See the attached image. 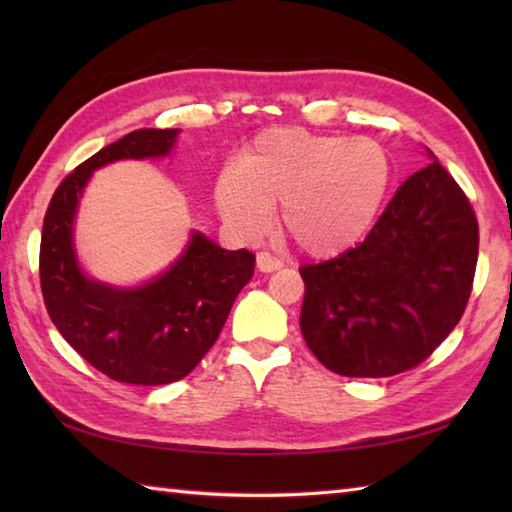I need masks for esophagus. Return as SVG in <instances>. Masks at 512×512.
<instances>
[{"label": "esophagus", "mask_w": 512, "mask_h": 512, "mask_svg": "<svg viewBox=\"0 0 512 512\" xmlns=\"http://www.w3.org/2000/svg\"><path fill=\"white\" fill-rule=\"evenodd\" d=\"M281 266H284V262H281V259H277L275 255L266 253V250H262V253H257V268L262 270V273H273V270H279Z\"/></svg>", "instance_id": "esophagus-1"}]
</instances>
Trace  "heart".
I'll use <instances>...</instances> for the list:
<instances>
[{"instance_id": "heart-1", "label": "heart", "mask_w": 512, "mask_h": 512, "mask_svg": "<svg viewBox=\"0 0 512 512\" xmlns=\"http://www.w3.org/2000/svg\"><path fill=\"white\" fill-rule=\"evenodd\" d=\"M389 184L383 147L369 138L266 129L215 182L222 220L242 237H259L273 220L297 248L332 257L372 226Z\"/></svg>"}]
</instances>
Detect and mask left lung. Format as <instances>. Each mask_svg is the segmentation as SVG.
Wrapping results in <instances>:
<instances>
[{
	"instance_id": "left-lung-1",
	"label": "left lung",
	"mask_w": 512,
	"mask_h": 512,
	"mask_svg": "<svg viewBox=\"0 0 512 512\" xmlns=\"http://www.w3.org/2000/svg\"><path fill=\"white\" fill-rule=\"evenodd\" d=\"M400 184L356 248L301 266V334L341 376L420 365L462 319L477 264L471 202L438 158Z\"/></svg>"
}]
</instances>
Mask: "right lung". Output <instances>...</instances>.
Instances as JSON below:
<instances>
[{"instance_id": "add662e5", "label": "right lung", "mask_w": 512, "mask_h": 512, "mask_svg": "<svg viewBox=\"0 0 512 512\" xmlns=\"http://www.w3.org/2000/svg\"><path fill=\"white\" fill-rule=\"evenodd\" d=\"M178 134L136 129L96 151L59 184L43 217L39 277L50 319L85 361L118 383L167 385L187 376L255 270L246 248L224 250L193 231L176 262L140 286L116 288L83 273L74 217L92 173L116 160L165 158Z\"/></svg>"}]
</instances>
